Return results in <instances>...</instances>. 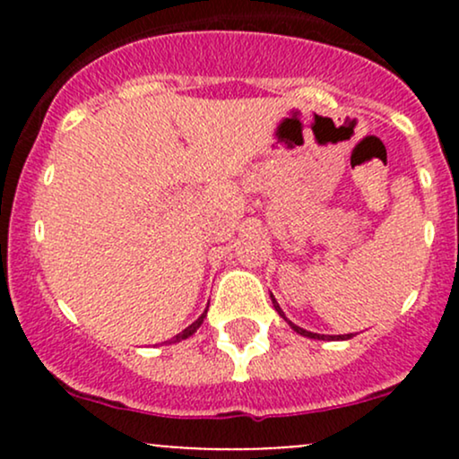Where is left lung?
Here are the masks:
<instances>
[{"mask_svg": "<svg viewBox=\"0 0 459 459\" xmlns=\"http://www.w3.org/2000/svg\"><path fill=\"white\" fill-rule=\"evenodd\" d=\"M272 298V304H273V308L278 310V315H281V317L287 321L289 325H291V330H296L299 336H307V339H315V341H347V339H351V336L354 334H336V336H325V334H317V332H308V330H304V328H299V325H296L293 324V321H289L287 317H284V313H282V308L278 307V302L276 299H273V296H270Z\"/></svg>", "mask_w": 459, "mask_h": 459, "instance_id": "1", "label": "left lung"}]
</instances>
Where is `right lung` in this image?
Here are the masks:
<instances>
[{"label":"right lung","instance_id":"right-lung-1","mask_svg":"<svg viewBox=\"0 0 459 459\" xmlns=\"http://www.w3.org/2000/svg\"><path fill=\"white\" fill-rule=\"evenodd\" d=\"M204 317H207V310H204V313H203V315H200V317H198L196 321H194V324H192V325H187V328H186V330H183V332H178V334H177V336H172V339H170V343H181V341H186V339H189V336H192V334H194V332H196V330L200 328V325H203V321H204Z\"/></svg>","mask_w":459,"mask_h":459}]
</instances>
